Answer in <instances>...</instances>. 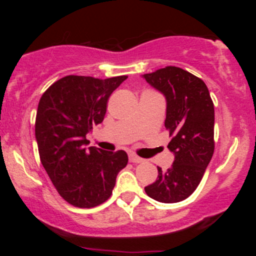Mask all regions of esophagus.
I'll return each instance as SVG.
<instances>
[{
    "instance_id": "34e87169",
    "label": "esophagus",
    "mask_w": 256,
    "mask_h": 256,
    "mask_svg": "<svg viewBox=\"0 0 256 256\" xmlns=\"http://www.w3.org/2000/svg\"><path fill=\"white\" fill-rule=\"evenodd\" d=\"M128 160H130L131 162L140 164V162H142L143 158H140V156H137V155H134V154H128Z\"/></svg>"
}]
</instances>
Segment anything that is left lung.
Returning a JSON list of instances; mask_svg holds the SVG:
<instances>
[{"mask_svg":"<svg viewBox=\"0 0 256 256\" xmlns=\"http://www.w3.org/2000/svg\"><path fill=\"white\" fill-rule=\"evenodd\" d=\"M166 100L167 148L174 155L168 170L158 167V178L144 188L149 198L176 204L189 198L198 186L214 152V106L204 80L168 66L143 74Z\"/></svg>","mask_w":256,"mask_h":256,"instance_id":"8db88e82","label":"left lung"}]
</instances>
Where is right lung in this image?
<instances>
[{
    "label": "right lung",
    "mask_w": 256,
    "mask_h": 256,
    "mask_svg": "<svg viewBox=\"0 0 256 256\" xmlns=\"http://www.w3.org/2000/svg\"><path fill=\"white\" fill-rule=\"evenodd\" d=\"M126 78L67 76L40 100L34 134L40 162L61 198L76 207L107 201L116 176L128 165L124 150L86 146V134L104 122L108 98Z\"/></svg>",
    "instance_id": "1"
}]
</instances>
